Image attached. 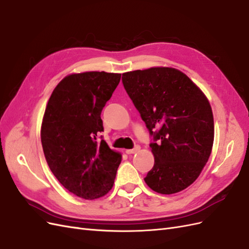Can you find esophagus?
Returning a JSON list of instances; mask_svg holds the SVG:
<instances>
[{
    "label": "esophagus",
    "mask_w": 249,
    "mask_h": 249,
    "mask_svg": "<svg viewBox=\"0 0 249 249\" xmlns=\"http://www.w3.org/2000/svg\"><path fill=\"white\" fill-rule=\"evenodd\" d=\"M139 150H140V146H139V145H136V146H135V147L132 148V149H125V153H126L127 155H131V154H135V153L139 152Z\"/></svg>",
    "instance_id": "obj_1"
}]
</instances>
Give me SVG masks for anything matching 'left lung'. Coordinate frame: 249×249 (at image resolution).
Listing matches in <instances>:
<instances>
[{"label":"left lung","instance_id":"left-lung-1","mask_svg":"<svg viewBox=\"0 0 249 249\" xmlns=\"http://www.w3.org/2000/svg\"><path fill=\"white\" fill-rule=\"evenodd\" d=\"M123 83L156 141L149 144L155 164L145 183L161 194L186 189L199 177L212 152L214 118L207 96L172 67L127 71Z\"/></svg>","mask_w":249,"mask_h":249}]
</instances>
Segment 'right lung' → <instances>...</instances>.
Segmentation results:
<instances>
[{
	"mask_svg": "<svg viewBox=\"0 0 249 249\" xmlns=\"http://www.w3.org/2000/svg\"><path fill=\"white\" fill-rule=\"evenodd\" d=\"M120 73H71L52 92L40 137L51 171L65 189L84 199L106 195L113 187L122 155L97 139L101 113L119 84Z\"/></svg>",
	"mask_w": 249,
	"mask_h": 249,
	"instance_id": "right-lung-1",
	"label": "right lung"
}]
</instances>
